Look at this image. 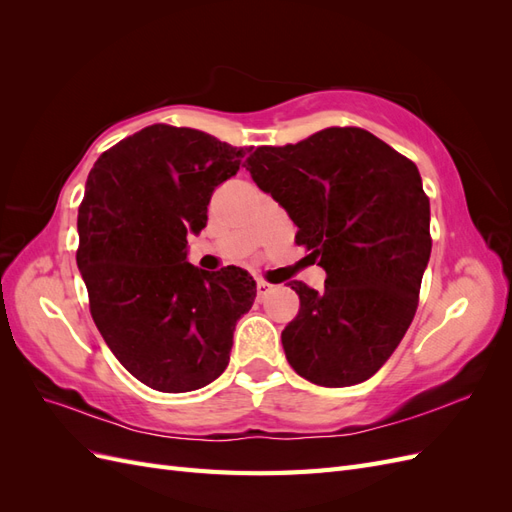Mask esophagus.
I'll return each mask as SVG.
<instances>
[{
    "label": "esophagus",
    "instance_id": "esophagus-1",
    "mask_svg": "<svg viewBox=\"0 0 512 512\" xmlns=\"http://www.w3.org/2000/svg\"><path fill=\"white\" fill-rule=\"evenodd\" d=\"M271 288H273L271 284H267V282H262V280H258V282H256V294H258V299H260V301H262V299H265V297H267V294L271 292Z\"/></svg>",
    "mask_w": 512,
    "mask_h": 512
}]
</instances>
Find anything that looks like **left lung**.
<instances>
[{
    "instance_id": "obj_1",
    "label": "left lung",
    "mask_w": 512,
    "mask_h": 512,
    "mask_svg": "<svg viewBox=\"0 0 512 512\" xmlns=\"http://www.w3.org/2000/svg\"><path fill=\"white\" fill-rule=\"evenodd\" d=\"M245 164L327 271L320 292L288 284L301 301L282 331L288 363L329 389L365 382L404 339L431 254L416 164L361 128L258 147Z\"/></svg>"
}]
</instances>
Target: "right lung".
<instances>
[{
	"instance_id": "obj_1",
	"label": "right lung",
	"mask_w": 512,
	"mask_h": 512,
	"mask_svg": "<svg viewBox=\"0 0 512 512\" xmlns=\"http://www.w3.org/2000/svg\"><path fill=\"white\" fill-rule=\"evenodd\" d=\"M250 149L156 123L98 158L79 207L76 265L91 316L130 374L162 393L203 389L230 361L256 282L245 269L188 262L211 194Z\"/></svg>"
}]
</instances>
